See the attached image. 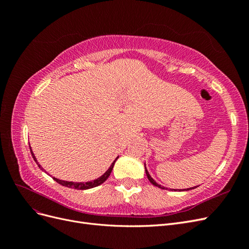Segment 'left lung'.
I'll return each mask as SVG.
<instances>
[{
    "instance_id": "1",
    "label": "left lung",
    "mask_w": 249,
    "mask_h": 249,
    "mask_svg": "<svg viewBox=\"0 0 249 249\" xmlns=\"http://www.w3.org/2000/svg\"><path fill=\"white\" fill-rule=\"evenodd\" d=\"M144 166H145V163H144ZM145 173H146V177H147V178H148V180H149L150 183H152L154 186H156V187H159V188H161V189H164V190H165V187H162L161 185L158 184V183L156 182V180H155L152 177H150V175L148 173V171H147L146 167H145ZM194 188H196V187H194ZM194 188H193V187H192V188H188V189H183L182 191H187V190H190V189H194ZM170 190H175V191L178 190V191H180V189H170Z\"/></svg>"
}]
</instances>
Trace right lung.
I'll return each instance as SVG.
<instances>
[{
	"instance_id": "1",
	"label": "right lung",
	"mask_w": 249,
	"mask_h": 249,
	"mask_svg": "<svg viewBox=\"0 0 249 249\" xmlns=\"http://www.w3.org/2000/svg\"><path fill=\"white\" fill-rule=\"evenodd\" d=\"M29 145H30V143H29ZM30 150H31V154H32L33 159H34V161L37 163V165H38V167H39L41 170L46 171V170H44V169L40 166L39 163L37 162L36 158H35V155L33 154V150H32L31 146H30ZM117 159H118V157L116 158V159H115L114 161L112 162V164L110 165V167L107 169V171L105 172L103 176H101L100 178H95V179H93V180H90V182H85V183L80 182V183H79V182H69V180H62V179H59V178H54L58 184L62 185V186L69 187V188H72V189H77V190H87V189H90V188H94V187H96V186H100L101 184H103V183L105 182V180H106V179L109 178V176L111 175V171H112L113 167H114V164H115V162H116Z\"/></svg>"
}]
</instances>
